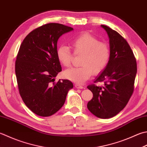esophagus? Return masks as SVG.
Masks as SVG:
<instances>
[{"label":"esophagus","mask_w":147,"mask_h":147,"mask_svg":"<svg viewBox=\"0 0 147 147\" xmlns=\"http://www.w3.org/2000/svg\"><path fill=\"white\" fill-rule=\"evenodd\" d=\"M74 87H75L76 88H80V89H82V88H83L82 85L78 84V83H76V84L74 85Z\"/></svg>","instance_id":"34e87169"}]
</instances>
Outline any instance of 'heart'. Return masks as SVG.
<instances>
[{"label": "heart", "mask_w": 147, "mask_h": 147, "mask_svg": "<svg viewBox=\"0 0 147 147\" xmlns=\"http://www.w3.org/2000/svg\"><path fill=\"white\" fill-rule=\"evenodd\" d=\"M71 44L74 53L83 54L81 60L82 66L65 70L63 75L65 78L77 83H83L93 73L98 74L105 69L110 59V50L107 44L100 42L96 37L87 32L74 37ZM57 57L64 67L71 65L73 55L67 46H60L57 50Z\"/></svg>", "instance_id": "1"}]
</instances>
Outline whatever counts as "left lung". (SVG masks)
<instances>
[{"label":"left lung","mask_w":147,"mask_h":147,"mask_svg":"<svg viewBox=\"0 0 147 147\" xmlns=\"http://www.w3.org/2000/svg\"><path fill=\"white\" fill-rule=\"evenodd\" d=\"M100 26L109 37L110 59L94 82H104V86L87 87L93 94L87 108L95 116L106 119L115 116L127 105L134 91L137 64L126 40L108 26Z\"/></svg>","instance_id":"left-lung-1"}]
</instances>
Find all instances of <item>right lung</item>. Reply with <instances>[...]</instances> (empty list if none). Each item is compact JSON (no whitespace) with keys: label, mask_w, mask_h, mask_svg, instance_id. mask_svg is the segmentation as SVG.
<instances>
[{"label":"right lung","mask_w":147,"mask_h":147,"mask_svg":"<svg viewBox=\"0 0 147 147\" xmlns=\"http://www.w3.org/2000/svg\"><path fill=\"white\" fill-rule=\"evenodd\" d=\"M73 30L60 24H45L30 32L20 46L15 62L19 92L25 105L37 115L49 117L58 111L73 87L68 80L54 82L62 71L57 41Z\"/></svg>","instance_id":"right-lung-1"}]
</instances>
